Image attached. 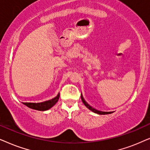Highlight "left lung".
Masks as SVG:
<instances>
[{
  "label": "left lung",
  "instance_id": "1",
  "mask_svg": "<svg viewBox=\"0 0 150 150\" xmlns=\"http://www.w3.org/2000/svg\"><path fill=\"white\" fill-rule=\"evenodd\" d=\"M81 100H82V102L83 103V104H84L86 106V108H88L90 110L93 111V112L98 114V115H108V114H111V113L114 112H103V111H100V110H97V109L94 108L91 106V105H90L86 101L84 100V99H83L82 95H81Z\"/></svg>",
  "mask_w": 150,
  "mask_h": 150
}]
</instances>
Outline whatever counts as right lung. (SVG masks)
I'll return each mask as SVG.
<instances>
[{"label":"right lung","instance_id":"1","mask_svg":"<svg viewBox=\"0 0 150 150\" xmlns=\"http://www.w3.org/2000/svg\"><path fill=\"white\" fill-rule=\"evenodd\" d=\"M59 98V93L56 97L50 100L44 101L40 103H29V102H23L24 105H27L29 108L36 110L39 111H45L51 108L57 102Z\"/></svg>","mask_w":150,"mask_h":150}]
</instances>
